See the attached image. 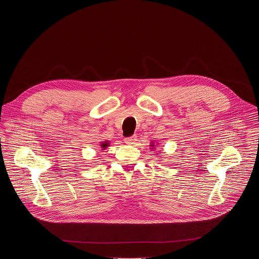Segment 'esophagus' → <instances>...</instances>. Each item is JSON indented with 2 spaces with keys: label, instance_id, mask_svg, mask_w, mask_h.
<instances>
[{
  "label": "esophagus",
  "instance_id": "esophagus-1",
  "mask_svg": "<svg viewBox=\"0 0 259 259\" xmlns=\"http://www.w3.org/2000/svg\"><path fill=\"white\" fill-rule=\"evenodd\" d=\"M137 140V136L136 135H133V136H130V137H127L125 138V142L127 144H134V142Z\"/></svg>",
  "mask_w": 259,
  "mask_h": 259
}]
</instances>
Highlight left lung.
Segmentation results:
<instances>
[{
    "mask_svg": "<svg viewBox=\"0 0 259 259\" xmlns=\"http://www.w3.org/2000/svg\"><path fill=\"white\" fill-rule=\"evenodd\" d=\"M157 144H158V143H157ZM150 145H151V149H152V150L156 151V144H155V141H153Z\"/></svg>",
    "mask_w": 259,
    "mask_h": 259,
    "instance_id": "left-lung-1",
    "label": "left lung"
}]
</instances>
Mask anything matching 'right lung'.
<instances>
[{
  "label": "right lung",
  "instance_id": "obj_1",
  "mask_svg": "<svg viewBox=\"0 0 259 259\" xmlns=\"http://www.w3.org/2000/svg\"><path fill=\"white\" fill-rule=\"evenodd\" d=\"M109 144H110V142H109L108 140H105V141H100V147H101V150H102V151L106 150L107 147L109 146Z\"/></svg>",
  "mask_w": 259,
  "mask_h": 259
}]
</instances>
